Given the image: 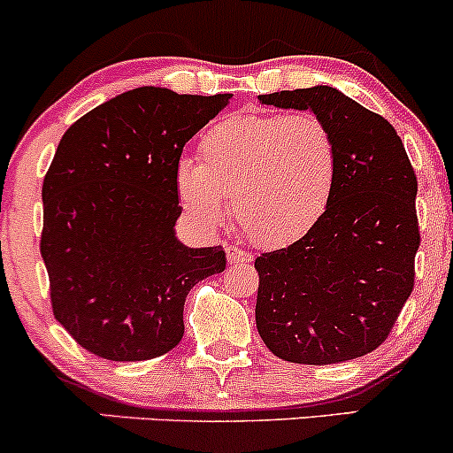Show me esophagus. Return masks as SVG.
I'll return each instance as SVG.
<instances>
[{
    "instance_id": "esophagus-1",
    "label": "esophagus",
    "mask_w": 453,
    "mask_h": 453,
    "mask_svg": "<svg viewBox=\"0 0 453 453\" xmlns=\"http://www.w3.org/2000/svg\"><path fill=\"white\" fill-rule=\"evenodd\" d=\"M226 253H227V262H230V265H250V262L253 260V256L251 253H247V251H242V250H238V247H226Z\"/></svg>"
}]
</instances>
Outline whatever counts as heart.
Returning <instances> with one entry per match:
<instances>
[{
  "label": "heart",
  "mask_w": 453,
  "mask_h": 453,
  "mask_svg": "<svg viewBox=\"0 0 453 453\" xmlns=\"http://www.w3.org/2000/svg\"><path fill=\"white\" fill-rule=\"evenodd\" d=\"M202 161L180 158L173 170L185 215L203 230L232 217L265 250H281L310 234L329 208L337 180L331 128L311 111L230 116L200 142Z\"/></svg>",
  "instance_id": "1"
}]
</instances>
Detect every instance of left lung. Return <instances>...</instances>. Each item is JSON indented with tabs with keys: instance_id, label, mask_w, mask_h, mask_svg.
<instances>
[{
	"instance_id": "obj_1",
	"label": "left lung",
	"mask_w": 453,
	"mask_h": 453,
	"mask_svg": "<svg viewBox=\"0 0 453 453\" xmlns=\"http://www.w3.org/2000/svg\"><path fill=\"white\" fill-rule=\"evenodd\" d=\"M262 105L310 109L331 128L337 180L314 230L256 257V325L275 357L329 365L376 350L415 286L417 178L402 139L340 89L262 94Z\"/></svg>"
}]
</instances>
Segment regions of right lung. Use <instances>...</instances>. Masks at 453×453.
Returning <instances> with one entry per match:
<instances>
[{
  "instance_id": "obj_1",
  "label": "right lung",
  "mask_w": 453,
  "mask_h": 453,
  "mask_svg": "<svg viewBox=\"0 0 453 453\" xmlns=\"http://www.w3.org/2000/svg\"><path fill=\"white\" fill-rule=\"evenodd\" d=\"M135 88L64 133L42 182L41 253L53 316L109 361H146L178 346L197 281L226 271L221 247L176 238L173 170L185 143L230 103Z\"/></svg>"
}]
</instances>
